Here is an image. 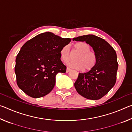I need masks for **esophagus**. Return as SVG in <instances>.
I'll return each instance as SVG.
<instances>
[{
	"mask_svg": "<svg viewBox=\"0 0 132 132\" xmlns=\"http://www.w3.org/2000/svg\"><path fill=\"white\" fill-rule=\"evenodd\" d=\"M70 70L71 69L69 68H66V73H68V72H69V71H70Z\"/></svg>",
	"mask_w": 132,
	"mask_h": 132,
	"instance_id": "34e87169",
	"label": "esophagus"
}]
</instances>
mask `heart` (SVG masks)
<instances>
[{
    "mask_svg": "<svg viewBox=\"0 0 132 132\" xmlns=\"http://www.w3.org/2000/svg\"><path fill=\"white\" fill-rule=\"evenodd\" d=\"M75 52L79 53L76 58L77 62H72L69 65L79 70H91L94 68L97 62V57L94 52L90 51V46L85 42H79L73 45ZM60 56L62 61L67 63L71 59L70 48L68 45L64 46L60 51Z\"/></svg>",
    "mask_w": 132,
    "mask_h": 132,
    "instance_id": "1",
    "label": "heart"
}]
</instances>
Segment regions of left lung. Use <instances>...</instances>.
Returning a JSON list of instances; mask_svg holds the SVG:
<instances>
[{
  "label": "left lung",
  "mask_w": 132,
  "mask_h": 132,
  "mask_svg": "<svg viewBox=\"0 0 132 132\" xmlns=\"http://www.w3.org/2000/svg\"><path fill=\"white\" fill-rule=\"evenodd\" d=\"M73 41H86L93 48L97 57L95 66L88 72L79 73L75 87L87 99L99 100L114 86L118 68L115 51L101 38L87 35L73 38Z\"/></svg>",
  "instance_id": "left-lung-1"
}]
</instances>
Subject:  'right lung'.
<instances>
[{"label":"right lung","instance_id":"right-lung-1","mask_svg":"<svg viewBox=\"0 0 132 132\" xmlns=\"http://www.w3.org/2000/svg\"><path fill=\"white\" fill-rule=\"evenodd\" d=\"M71 41L51 32L41 33L26 42L15 59L19 87L32 98L44 97L54 87L56 76L65 73L60 51Z\"/></svg>","mask_w":132,"mask_h":132}]
</instances>
